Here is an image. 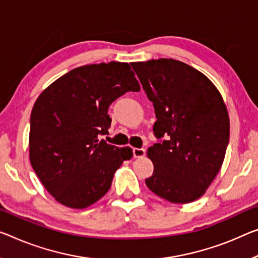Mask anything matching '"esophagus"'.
<instances>
[{
    "label": "esophagus",
    "instance_id": "esophagus-1",
    "mask_svg": "<svg viewBox=\"0 0 258 258\" xmlns=\"http://www.w3.org/2000/svg\"><path fill=\"white\" fill-rule=\"evenodd\" d=\"M133 154H134L135 158H142V157L145 156V150L135 148V149H133Z\"/></svg>",
    "mask_w": 258,
    "mask_h": 258
}]
</instances>
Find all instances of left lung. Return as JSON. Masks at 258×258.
Wrapping results in <instances>:
<instances>
[{
  "label": "left lung",
  "mask_w": 258,
  "mask_h": 258,
  "mask_svg": "<svg viewBox=\"0 0 258 258\" xmlns=\"http://www.w3.org/2000/svg\"><path fill=\"white\" fill-rule=\"evenodd\" d=\"M132 67L157 117L153 133L159 142L148 149L154 170L145 183L170 203L196 201L220 170L228 145L223 97L205 75L181 61L159 58Z\"/></svg>",
  "instance_id": "8db88e82"
}]
</instances>
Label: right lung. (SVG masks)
Listing matches in <instances>:
<instances>
[{
	"mask_svg": "<svg viewBox=\"0 0 258 258\" xmlns=\"http://www.w3.org/2000/svg\"><path fill=\"white\" fill-rule=\"evenodd\" d=\"M141 90L128 63L78 67L42 91L30 120V161L58 203L85 209L110 188L115 170L133 150L106 141L108 107L125 92Z\"/></svg>",
	"mask_w": 258,
	"mask_h": 258,
	"instance_id": "obj_1",
	"label": "right lung"
}]
</instances>
